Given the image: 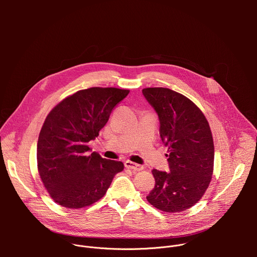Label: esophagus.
Returning <instances> with one entry per match:
<instances>
[{"label":"esophagus","mask_w":257,"mask_h":257,"mask_svg":"<svg viewBox=\"0 0 257 257\" xmlns=\"http://www.w3.org/2000/svg\"><path fill=\"white\" fill-rule=\"evenodd\" d=\"M124 164H125V167H126L127 169H130V170H132L133 172H138V171L143 170V167H142V166L137 165V164H135V163H133V162H130V161H126Z\"/></svg>","instance_id":"esophagus-1"}]
</instances>
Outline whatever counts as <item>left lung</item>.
Segmentation results:
<instances>
[{
	"instance_id": "left-lung-1",
	"label": "left lung",
	"mask_w": 257,
	"mask_h": 257,
	"mask_svg": "<svg viewBox=\"0 0 257 257\" xmlns=\"http://www.w3.org/2000/svg\"><path fill=\"white\" fill-rule=\"evenodd\" d=\"M160 120V135L170 154L169 172L153 170L155 188L148 201L166 212H181L204 194L213 172L211 131L199 107L183 94L164 87L142 89Z\"/></svg>"
}]
</instances>
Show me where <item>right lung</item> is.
Listing matches in <instances>:
<instances>
[{"mask_svg":"<svg viewBox=\"0 0 257 257\" xmlns=\"http://www.w3.org/2000/svg\"><path fill=\"white\" fill-rule=\"evenodd\" d=\"M129 90L91 87L58 103L42 127L38 141V168L45 187L55 202L81 208L100 199L122 162L91 153L88 142L98 136L117 103Z\"/></svg>","mask_w":257,"mask_h":257,"instance_id":"1","label":"right lung"}]
</instances>
